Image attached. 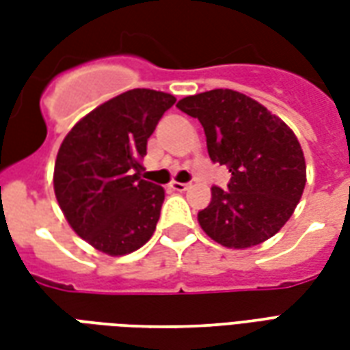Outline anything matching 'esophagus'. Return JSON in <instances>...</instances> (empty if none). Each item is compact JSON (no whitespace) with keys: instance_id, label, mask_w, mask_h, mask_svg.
<instances>
[{"instance_id":"obj_1","label":"esophagus","mask_w":350,"mask_h":350,"mask_svg":"<svg viewBox=\"0 0 350 350\" xmlns=\"http://www.w3.org/2000/svg\"><path fill=\"white\" fill-rule=\"evenodd\" d=\"M172 191H178V193H183V191L189 189V183H182V182H172L168 185Z\"/></svg>"}]
</instances>
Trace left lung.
<instances>
[{"label":"left lung","instance_id":"obj_1","mask_svg":"<svg viewBox=\"0 0 350 350\" xmlns=\"http://www.w3.org/2000/svg\"><path fill=\"white\" fill-rule=\"evenodd\" d=\"M176 107L204 127L213 163L227 165L228 189L212 187L198 223L213 242L245 250L281 230L306 187V159L293 129L234 90H212Z\"/></svg>","mask_w":350,"mask_h":350}]
</instances>
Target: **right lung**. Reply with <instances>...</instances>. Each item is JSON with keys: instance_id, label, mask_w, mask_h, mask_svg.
I'll return each mask as SVG.
<instances>
[{"instance_id": "1", "label": "right lung", "mask_w": 350, "mask_h": 350, "mask_svg": "<svg viewBox=\"0 0 350 350\" xmlns=\"http://www.w3.org/2000/svg\"><path fill=\"white\" fill-rule=\"evenodd\" d=\"M174 95L137 88L103 103L72 127L57 152L54 191L71 228L112 257L155 232L165 189L140 178L148 138Z\"/></svg>"}]
</instances>
